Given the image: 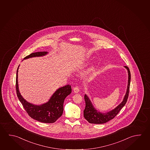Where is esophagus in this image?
Segmentation results:
<instances>
[{
    "mask_svg": "<svg viewBox=\"0 0 150 150\" xmlns=\"http://www.w3.org/2000/svg\"><path fill=\"white\" fill-rule=\"evenodd\" d=\"M73 91H74V93H79V87L76 86L74 87L73 88Z\"/></svg>",
    "mask_w": 150,
    "mask_h": 150,
    "instance_id": "esophagus-1",
    "label": "esophagus"
}]
</instances>
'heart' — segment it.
<instances>
[{
  "instance_id": "b5f03b06",
  "label": "heart",
  "mask_w": 150,
  "mask_h": 150,
  "mask_svg": "<svg viewBox=\"0 0 150 150\" xmlns=\"http://www.w3.org/2000/svg\"><path fill=\"white\" fill-rule=\"evenodd\" d=\"M94 69L95 67L94 66L91 67L87 70V73H91V72H92V71H93L94 70Z\"/></svg>"
}]
</instances>
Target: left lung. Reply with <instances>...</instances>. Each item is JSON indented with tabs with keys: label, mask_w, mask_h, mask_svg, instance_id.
Instances as JSON below:
<instances>
[{
	"label": "left lung",
	"mask_w": 150,
	"mask_h": 150,
	"mask_svg": "<svg viewBox=\"0 0 150 150\" xmlns=\"http://www.w3.org/2000/svg\"><path fill=\"white\" fill-rule=\"evenodd\" d=\"M124 67L127 69L129 75L128 84L126 94L124 96L123 101L114 109L106 113H101L100 112H98V110L95 109V108L92 104L91 100H89L87 95H85L84 100L85 101L86 105L84 110V116L85 118L90 123L103 124L108 122L114 118L119 113L122 108L126 104L129 96V85L131 81V73L127 66H125Z\"/></svg>",
	"instance_id": "8db88e82"
}]
</instances>
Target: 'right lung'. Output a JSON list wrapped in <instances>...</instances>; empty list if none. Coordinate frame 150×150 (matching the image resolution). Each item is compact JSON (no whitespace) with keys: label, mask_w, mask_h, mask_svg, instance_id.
I'll use <instances>...</instances> for the list:
<instances>
[{"label":"right lung","mask_w":150,"mask_h":150,"mask_svg":"<svg viewBox=\"0 0 150 150\" xmlns=\"http://www.w3.org/2000/svg\"><path fill=\"white\" fill-rule=\"evenodd\" d=\"M47 52H40L30 54L24 58L40 57L46 55ZM17 70L16 79V89L17 95L21 103L27 113L32 118L35 120L46 123H53L61 117L63 113L64 100L71 92V86L67 85L56 90L47 102L42 105H34L28 102L21 96L18 88V70Z\"/></svg>","instance_id":"right-lung-1"}]
</instances>
